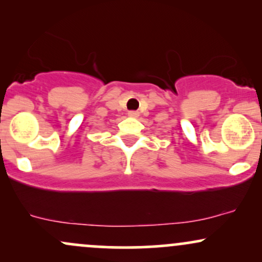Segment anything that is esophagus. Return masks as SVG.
<instances>
[{"mask_svg": "<svg viewBox=\"0 0 262 262\" xmlns=\"http://www.w3.org/2000/svg\"><path fill=\"white\" fill-rule=\"evenodd\" d=\"M129 116H130V117H138V116H139V113H138L137 111H130V112H129Z\"/></svg>", "mask_w": 262, "mask_h": 262, "instance_id": "esophagus-1", "label": "esophagus"}]
</instances>
